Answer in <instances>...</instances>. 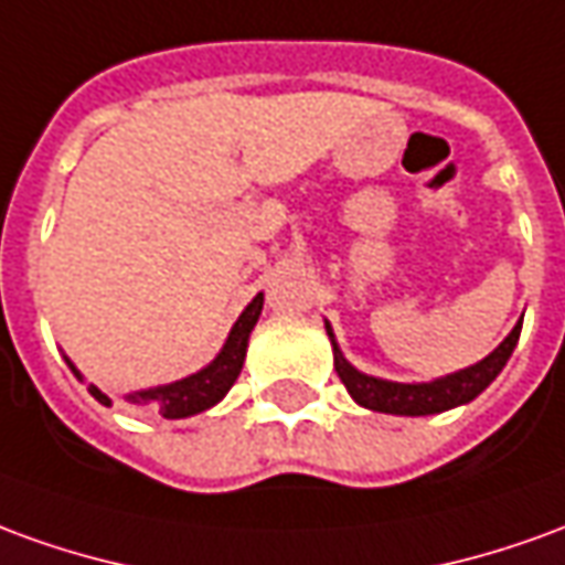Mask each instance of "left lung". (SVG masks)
Returning <instances> with one entry per match:
<instances>
[{"label": "left lung", "instance_id": "left-lung-1", "mask_svg": "<svg viewBox=\"0 0 565 565\" xmlns=\"http://www.w3.org/2000/svg\"><path fill=\"white\" fill-rule=\"evenodd\" d=\"M520 327L508 333L499 349L492 351L489 358H483L480 364L459 370L452 376L434 379V382H422V385H404V382H385V379L366 376L358 373L354 366L342 358V351L333 342V364L342 379V385L349 388V394L366 409H376V413H392V416H431V413H444L452 406L468 404L475 401L477 394L487 388L492 379L502 373V366L508 364L511 351H514L516 339H520ZM327 333H330V323H327ZM333 339V333H330Z\"/></svg>", "mask_w": 565, "mask_h": 565}]
</instances>
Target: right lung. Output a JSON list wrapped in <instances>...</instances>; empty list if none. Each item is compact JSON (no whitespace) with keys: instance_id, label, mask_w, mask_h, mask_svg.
<instances>
[{"instance_id":"right-lung-1","label":"right lung","mask_w":565,"mask_h":565,"mask_svg":"<svg viewBox=\"0 0 565 565\" xmlns=\"http://www.w3.org/2000/svg\"><path fill=\"white\" fill-rule=\"evenodd\" d=\"M263 311V294L254 296V302L242 311V318L235 321L232 333H228L226 345L216 354V361L211 366H204L201 373L189 379H180V382H171V385H161V388H149V392L131 394L128 401L131 404L146 406L149 413H159L164 419H186V416H195L201 409L214 406L216 401H223L226 392L235 385V379L242 373L244 354H247V337L254 330L256 318ZM70 364V361H66ZM73 366V364H70ZM73 373L82 379L76 366ZM88 392L100 401V404H113L97 385H88Z\"/></svg>"}]
</instances>
